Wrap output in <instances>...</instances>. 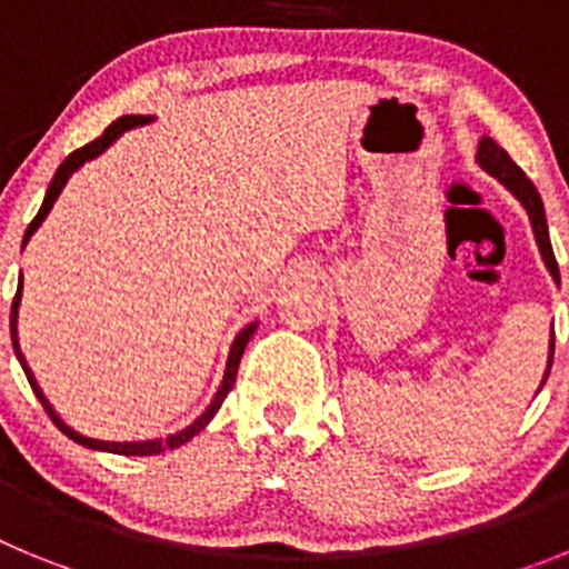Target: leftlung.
I'll use <instances>...</instances> for the list:
<instances>
[{
  "mask_svg": "<svg viewBox=\"0 0 569 569\" xmlns=\"http://www.w3.org/2000/svg\"><path fill=\"white\" fill-rule=\"evenodd\" d=\"M479 164L487 170L490 176H496L505 188H510L516 193L521 204H525L527 216H530L532 233H536V241H539L541 259H545L547 270L552 273V279H559V261L552 256V244H550V233H547V219H545V204H541V196L536 190V184L527 179L525 170L519 164L512 162L510 156H507L505 148L492 142L490 136H485L479 142ZM552 350H556V336L550 339V361H547V376H550L552 367Z\"/></svg>",
  "mask_w": 569,
  "mask_h": 569,
  "instance_id": "8db88e82",
  "label": "left lung"
}]
</instances>
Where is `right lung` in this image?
Returning a JSON list of instances; mask_svg holds the SVG:
<instances>
[{
    "label": "right lung",
    "mask_w": 569,
    "mask_h": 569,
    "mask_svg": "<svg viewBox=\"0 0 569 569\" xmlns=\"http://www.w3.org/2000/svg\"><path fill=\"white\" fill-rule=\"evenodd\" d=\"M144 122H150L148 116H119V119H116L113 124H108V130H104V133L99 136V139H93V142H88V144H84V148L73 150V153H70L68 159H64V162L59 164L57 176H53V182H50L48 193H44L42 208H39V213L33 216V222H30L28 230H24V241H28L30 233H33V230H37L39 224H42V219H44V216H48V210L53 208V202H57V196L62 193L64 182H68L70 173H73V170H77L79 164H84V162H88V159H93V156L102 153V150L108 148V144L113 142L116 136L122 133V130L136 128V124H144ZM24 241H22V244H24ZM19 293H22V279H19V288H17V296H13V305H10V341H13V350H17V359H19V365H22L24 376H28L30 387H33V393H37V399L42 401L44 413L50 416V421H53V425H57L59 430H62V433L68 436V439L77 441V445L90 447V450H108V453H119V456H156V453H162V450H173V447L184 445V441L193 439V436L199 433V430H204V425H208V421L216 416V410L222 407L224 396L230 393V387H233V381H236V373H239L241 353H244V347H248L250 336H253V330H256V321H253V325H248V328H244L239 336H236L233 347H230L228 370H224L222 387H219V393L213 396V401H210L208 410H204V413L199 416V419H196L193 425L184 427V430H179V433L168 436V439H156V441H99V439H88V436L77 433V430H70V427L64 425V421L59 419L57 413H53V407L48 405V399H44L42 390H39L37 379H33V373H30L28 365H24L22 350H19V341H17V308H19Z\"/></svg>",
    "instance_id": "add662e5"
}]
</instances>
